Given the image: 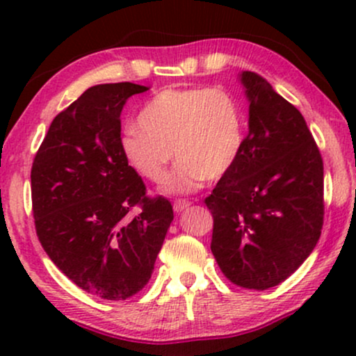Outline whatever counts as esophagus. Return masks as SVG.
I'll use <instances>...</instances> for the list:
<instances>
[{
  "label": "esophagus",
  "mask_w": 356,
  "mask_h": 356,
  "mask_svg": "<svg viewBox=\"0 0 356 356\" xmlns=\"http://www.w3.org/2000/svg\"><path fill=\"white\" fill-rule=\"evenodd\" d=\"M189 206H191V202L186 201V199H177V201L174 202V211L182 212V211H186Z\"/></svg>",
  "instance_id": "1"
}]
</instances>
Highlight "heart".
Instances as JSON below:
<instances>
[{
  "instance_id": "heart-1",
  "label": "heart",
  "mask_w": 356,
  "mask_h": 356,
  "mask_svg": "<svg viewBox=\"0 0 356 356\" xmlns=\"http://www.w3.org/2000/svg\"><path fill=\"white\" fill-rule=\"evenodd\" d=\"M138 122L122 132V152L150 182L164 181L175 155L179 162L162 186L167 194H189L204 179L226 175L246 140L243 107L224 88H165L147 102Z\"/></svg>"
}]
</instances>
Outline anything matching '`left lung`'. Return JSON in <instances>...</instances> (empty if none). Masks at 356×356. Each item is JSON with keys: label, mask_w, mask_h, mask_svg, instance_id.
I'll return each instance as SVG.
<instances>
[{"label": "left lung", "mask_w": 356, "mask_h": 356, "mask_svg": "<svg viewBox=\"0 0 356 356\" xmlns=\"http://www.w3.org/2000/svg\"><path fill=\"white\" fill-rule=\"evenodd\" d=\"M249 132L238 162L206 206L211 251L231 283L273 288L312 254L323 227V161L295 105L263 76L241 72Z\"/></svg>", "instance_id": "8db88e82"}]
</instances>
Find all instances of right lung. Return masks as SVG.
Wrapping results in <instances>:
<instances>
[{"label": "right lung", "instance_id": "obj_1", "mask_svg": "<svg viewBox=\"0 0 356 356\" xmlns=\"http://www.w3.org/2000/svg\"><path fill=\"white\" fill-rule=\"evenodd\" d=\"M144 85H95L53 118L31 167L36 234L56 268L104 300H127L152 276L174 211L150 199L122 152L120 113ZM141 207L139 214L131 209Z\"/></svg>", "mask_w": 356, "mask_h": 356}]
</instances>
